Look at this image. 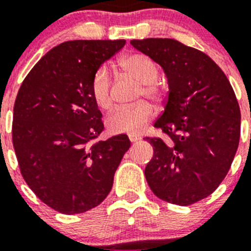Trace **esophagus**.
<instances>
[{
  "label": "esophagus",
  "instance_id": "34e87169",
  "mask_svg": "<svg viewBox=\"0 0 251 251\" xmlns=\"http://www.w3.org/2000/svg\"><path fill=\"white\" fill-rule=\"evenodd\" d=\"M128 137H129L130 142H138L139 139H141V136H139V134H136V133H130Z\"/></svg>",
  "mask_w": 251,
  "mask_h": 251
}]
</instances>
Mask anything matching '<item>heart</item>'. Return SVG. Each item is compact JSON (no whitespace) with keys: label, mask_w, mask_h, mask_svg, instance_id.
Instances as JSON below:
<instances>
[{"label":"heart","mask_w":251,"mask_h":251,"mask_svg":"<svg viewBox=\"0 0 251 251\" xmlns=\"http://www.w3.org/2000/svg\"><path fill=\"white\" fill-rule=\"evenodd\" d=\"M121 68L127 74L142 83L139 97L158 101L163 97V88L157 83L158 66L145 54H130L121 60ZM90 94L98 108L106 110L113 104L112 76L105 66L94 73L90 81ZM154 109L147 101H139L134 105L118 106L106 117V128L112 133H137L153 118Z\"/></svg>","instance_id":"heart-1"}]
</instances>
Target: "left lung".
<instances>
[{
  "label": "left lung",
  "instance_id": "8db88e82",
  "mask_svg": "<svg viewBox=\"0 0 251 251\" xmlns=\"http://www.w3.org/2000/svg\"><path fill=\"white\" fill-rule=\"evenodd\" d=\"M161 65L168 80L165 110L150 138L153 157L145 175L161 200L188 206L219 187L240 139V108L230 81L210 56L174 39L130 41Z\"/></svg>",
  "mask_w": 251,
  "mask_h": 251
}]
</instances>
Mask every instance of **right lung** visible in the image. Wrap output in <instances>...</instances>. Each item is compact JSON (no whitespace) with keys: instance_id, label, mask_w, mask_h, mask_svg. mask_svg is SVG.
<instances>
[{"instance_id":"obj_1","label":"right lung","mask_w":251,"mask_h":251,"mask_svg":"<svg viewBox=\"0 0 251 251\" xmlns=\"http://www.w3.org/2000/svg\"><path fill=\"white\" fill-rule=\"evenodd\" d=\"M126 40H74L51 49L31 69L13 106L12 142L20 171L40 200L66 215L103 202L130 147L127 134L95 141L101 113L90 81Z\"/></svg>"}]
</instances>
